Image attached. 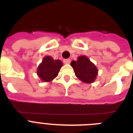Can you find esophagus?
I'll list each match as a JSON object with an SVG mask.
<instances>
[{
    "mask_svg": "<svg viewBox=\"0 0 133 133\" xmlns=\"http://www.w3.org/2000/svg\"><path fill=\"white\" fill-rule=\"evenodd\" d=\"M63 62H64V63H65V64H70V59H69V58H67V59H64V61H63Z\"/></svg>",
    "mask_w": 133,
    "mask_h": 133,
    "instance_id": "34e87169",
    "label": "esophagus"
}]
</instances>
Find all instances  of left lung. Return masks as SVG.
I'll list each match as a JSON object with an SVG mask.
<instances>
[{
  "mask_svg": "<svg viewBox=\"0 0 133 133\" xmlns=\"http://www.w3.org/2000/svg\"><path fill=\"white\" fill-rule=\"evenodd\" d=\"M70 65L73 68L76 77L83 83H92L97 78L98 69L87 56H78L77 61H72Z\"/></svg>",
  "mask_w": 133,
  "mask_h": 133,
  "instance_id": "1",
  "label": "left lung"
}]
</instances>
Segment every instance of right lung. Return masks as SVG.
I'll return each mask as SVG.
<instances>
[{
  "label": "right lung",
  "mask_w": 133,
  "mask_h": 133,
  "mask_svg": "<svg viewBox=\"0 0 133 133\" xmlns=\"http://www.w3.org/2000/svg\"><path fill=\"white\" fill-rule=\"evenodd\" d=\"M63 63L60 60H54L50 56L43 58L37 69V75L43 82H50L57 77Z\"/></svg>",
  "instance_id": "1"
}]
</instances>
